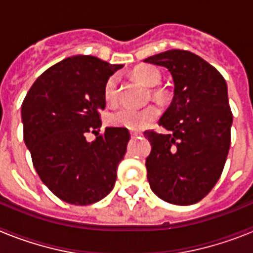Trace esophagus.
<instances>
[{
	"label": "esophagus",
	"instance_id": "34e87169",
	"mask_svg": "<svg viewBox=\"0 0 253 253\" xmlns=\"http://www.w3.org/2000/svg\"><path fill=\"white\" fill-rule=\"evenodd\" d=\"M130 135H131V138H138L142 135V133H138V131H131Z\"/></svg>",
	"mask_w": 253,
	"mask_h": 253
}]
</instances>
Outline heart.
<instances>
[{
	"label": "heart",
	"mask_w": 253,
	"mask_h": 253,
	"mask_svg": "<svg viewBox=\"0 0 253 253\" xmlns=\"http://www.w3.org/2000/svg\"><path fill=\"white\" fill-rule=\"evenodd\" d=\"M133 76L135 77V80L148 87L158 84L162 78L160 71L151 64H142V66L134 68ZM152 93L158 100L165 97V92L162 90H154ZM104 97L105 101L110 105L115 104L118 100V77L116 76H111L107 78L104 86ZM157 118L158 109L154 106H146L143 109L122 107L107 116V122L113 126H120V128L129 129V130L140 131L148 128Z\"/></svg>",
	"instance_id": "obj_1"
}]
</instances>
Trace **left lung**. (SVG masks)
Here are the masks:
<instances>
[{
	"mask_svg": "<svg viewBox=\"0 0 253 253\" xmlns=\"http://www.w3.org/2000/svg\"><path fill=\"white\" fill-rule=\"evenodd\" d=\"M144 62L166 67L175 84L158 122L167 133L144 131L152 146L146 160L149 186L169 204H195L216 184L229 152L233 116L227 82L187 50L172 49Z\"/></svg>",
	"mask_w": 253,
	"mask_h": 253,
	"instance_id": "obj_1",
	"label": "left lung"
}]
</instances>
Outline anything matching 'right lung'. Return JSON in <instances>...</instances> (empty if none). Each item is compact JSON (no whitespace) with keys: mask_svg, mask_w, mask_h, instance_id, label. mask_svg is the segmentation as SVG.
I'll use <instances>...</instances> for the list:
<instances>
[{"mask_svg":"<svg viewBox=\"0 0 253 253\" xmlns=\"http://www.w3.org/2000/svg\"><path fill=\"white\" fill-rule=\"evenodd\" d=\"M123 64L92 55H73L37 78L21 106L24 142L38 175L55 196L88 205L109 195L130 134L105 128L87 142L86 133L101 126L107 78Z\"/></svg>","mask_w":253,"mask_h":253,"instance_id":"1","label":"right lung"}]
</instances>
